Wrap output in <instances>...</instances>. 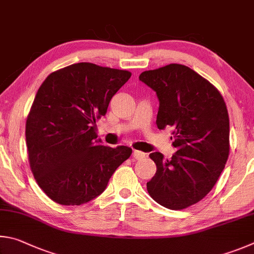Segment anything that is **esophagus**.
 Wrapping results in <instances>:
<instances>
[{
    "mask_svg": "<svg viewBox=\"0 0 254 254\" xmlns=\"http://www.w3.org/2000/svg\"><path fill=\"white\" fill-rule=\"evenodd\" d=\"M146 156V154L140 152V150H134L132 152V157H134L136 161H141V159H144Z\"/></svg>",
    "mask_w": 254,
    "mask_h": 254,
    "instance_id": "obj_1",
    "label": "esophagus"
}]
</instances>
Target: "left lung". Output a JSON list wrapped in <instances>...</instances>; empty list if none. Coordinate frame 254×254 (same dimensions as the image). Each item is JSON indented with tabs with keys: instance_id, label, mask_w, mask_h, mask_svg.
Returning <instances> with one entry per match:
<instances>
[{
	"instance_id": "1",
	"label": "left lung",
	"mask_w": 254,
	"mask_h": 254,
	"mask_svg": "<svg viewBox=\"0 0 254 254\" xmlns=\"http://www.w3.org/2000/svg\"><path fill=\"white\" fill-rule=\"evenodd\" d=\"M156 92L158 129L173 128L171 159L155 152L156 174L147 183L162 206L183 210L201 201L219 180L230 152L229 114L219 90L189 66L171 64L141 72Z\"/></svg>"
}]
</instances>
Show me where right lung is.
<instances>
[{"instance_id": "obj_1", "label": "right lung", "mask_w": 254, "mask_h": 254, "mask_svg": "<svg viewBox=\"0 0 254 254\" xmlns=\"http://www.w3.org/2000/svg\"><path fill=\"white\" fill-rule=\"evenodd\" d=\"M126 70L80 62L49 74L25 125L31 171L38 185L61 205H81L104 192L131 148L102 145L96 120L130 78Z\"/></svg>"}]
</instances>
